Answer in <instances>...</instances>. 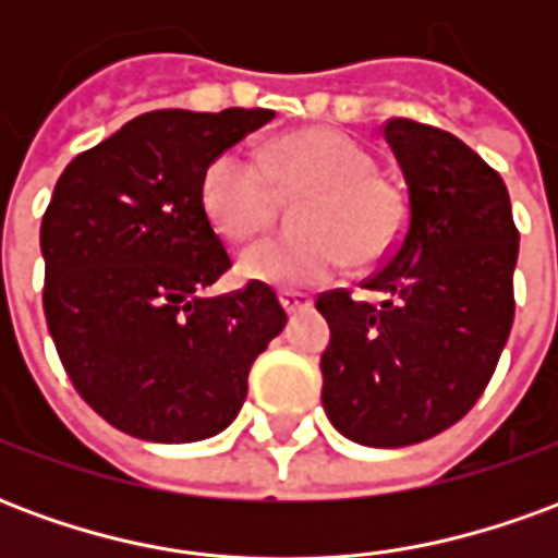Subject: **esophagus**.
I'll return each mask as SVG.
<instances>
[{
	"label": "esophagus",
	"instance_id": "1",
	"mask_svg": "<svg viewBox=\"0 0 558 558\" xmlns=\"http://www.w3.org/2000/svg\"><path fill=\"white\" fill-rule=\"evenodd\" d=\"M280 304H283V311H287V314L295 316V314H302V311H307L314 302H311V295H304V292L287 290V292H280Z\"/></svg>",
	"mask_w": 558,
	"mask_h": 558
}]
</instances>
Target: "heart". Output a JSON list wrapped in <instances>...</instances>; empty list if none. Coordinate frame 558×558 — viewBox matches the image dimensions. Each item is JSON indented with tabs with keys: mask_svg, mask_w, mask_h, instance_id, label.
I'll return each instance as SVG.
<instances>
[{
	"mask_svg": "<svg viewBox=\"0 0 558 558\" xmlns=\"http://www.w3.org/2000/svg\"><path fill=\"white\" fill-rule=\"evenodd\" d=\"M278 194H307L295 211L304 235L266 239L239 256L244 278L314 290L347 268L376 266L407 232V199L376 172V158L347 134L311 128L280 140L266 160L251 148H223L203 172V211L220 239L242 244L268 227Z\"/></svg>",
	"mask_w": 558,
	"mask_h": 558,
	"instance_id": "obj_1",
	"label": "heart"
}]
</instances>
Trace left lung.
<instances>
[{"mask_svg": "<svg viewBox=\"0 0 558 558\" xmlns=\"http://www.w3.org/2000/svg\"><path fill=\"white\" fill-rule=\"evenodd\" d=\"M407 179V232L364 280L379 302L323 292L331 328L323 407L347 439L403 448L463 418L490 383L514 323L520 232L505 182L448 131L388 119Z\"/></svg>", "mask_w": 558, "mask_h": 558, "instance_id": "1", "label": "left lung"}]
</instances>
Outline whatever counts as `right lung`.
Returning a JSON list of instances; mask_svg holds the SVG:
<instances>
[{
  "instance_id": "1",
  "label": "right lung",
  "mask_w": 558,
  "mask_h": 558,
  "mask_svg": "<svg viewBox=\"0 0 558 558\" xmlns=\"http://www.w3.org/2000/svg\"><path fill=\"white\" fill-rule=\"evenodd\" d=\"M271 110H151L56 182L41 220L44 316L68 379L116 430L199 442L230 424L287 311L268 283L199 299L232 266L203 172Z\"/></svg>"
}]
</instances>
